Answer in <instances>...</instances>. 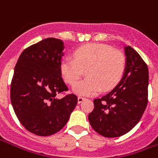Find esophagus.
Wrapping results in <instances>:
<instances>
[{"instance_id": "1", "label": "esophagus", "mask_w": 158, "mask_h": 158, "mask_svg": "<svg viewBox=\"0 0 158 158\" xmlns=\"http://www.w3.org/2000/svg\"><path fill=\"white\" fill-rule=\"evenodd\" d=\"M85 100V98H84V97H82V96H79V97H78V103L83 102Z\"/></svg>"}]
</instances>
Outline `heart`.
Here are the masks:
<instances>
[{"label":"heart","instance_id":"1","mask_svg":"<svg viewBox=\"0 0 158 158\" xmlns=\"http://www.w3.org/2000/svg\"><path fill=\"white\" fill-rule=\"evenodd\" d=\"M126 67V58L122 52L113 51L103 44H89L79 47L73 58L67 56L61 62V72L66 82L74 85L86 71L88 79L73 87L76 95L95 96L101 90L115 86L122 79Z\"/></svg>","mask_w":158,"mask_h":158}]
</instances>
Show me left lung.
Wrapping results in <instances>:
<instances>
[{
  "label": "left lung",
  "instance_id": "obj_1",
  "mask_svg": "<svg viewBox=\"0 0 158 158\" xmlns=\"http://www.w3.org/2000/svg\"><path fill=\"white\" fill-rule=\"evenodd\" d=\"M126 67L120 82L102 98L94 100L89 114L93 129L101 135L114 138L129 132L146 110L149 72L139 53L124 45Z\"/></svg>",
  "mask_w": 158,
  "mask_h": 158
}]
</instances>
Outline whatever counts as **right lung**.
I'll use <instances>...</instances> for the list:
<instances>
[{
	"label": "right lung",
	"mask_w": 158,
	"mask_h": 158,
	"mask_svg": "<svg viewBox=\"0 0 158 158\" xmlns=\"http://www.w3.org/2000/svg\"><path fill=\"white\" fill-rule=\"evenodd\" d=\"M63 50L61 40H43L21 53L14 69L12 107L22 125L36 135H52L61 130L78 102L73 94L56 97L68 89L61 72Z\"/></svg>",
	"instance_id": "add662e5"
}]
</instances>
